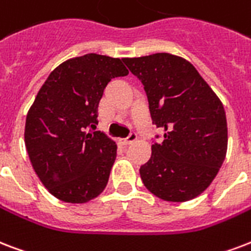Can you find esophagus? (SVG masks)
Listing matches in <instances>:
<instances>
[{
  "label": "esophagus",
  "instance_id": "obj_1",
  "mask_svg": "<svg viewBox=\"0 0 251 251\" xmlns=\"http://www.w3.org/2000/svg\"><path fill=\"white\" fill-rule=\"evenodd\" d=\"M137 139H138V137H137V134L133 131V133H130V135L127 137V138L121 139V143H122V145H131V143L135 142Z\"/></svg>",
  "mask_w": 251,
  "mask_h": 251
}]
</instances>
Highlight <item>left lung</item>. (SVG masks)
<instances>
[{
	"instance_id": "left-lung-1",
	"label": "left lung",
	"mask_w": 251,
	"mask_h": 251,
	"mask_svg": "<svg viewBox=\"0 0 251 251\" xmlns=\"http://www.w3.org/2000/svg\"><path fill=\"white\" fill-rule=\"evenodd\" d=\"M145 85L151 120L164 141L141 166L143 184L166 201H188L205 191L226 155L223 102L188 60L167 52L125 57Z\"/></svg>"
}]
</instances>
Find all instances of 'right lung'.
<instances>
[{
	"label": "right lung",
	"mask_w": 251,
	"mask_h": 251,
	"mask_svg": "<svg viewBox=\"0 0 251 251\" xmlns=\"http://www.w3.org/2000/svg\"><path fill=\"white\" fill-rule=\"evenodd\" d=\"M127 74L118 57H72L50 74L28 109V158L43 185L59 200L88 202L108 184L117 145L88 127L95 130L99 124L97 108L109 81Z\"/></svg>",
	"instance_id": "1"
}]
</instances>
